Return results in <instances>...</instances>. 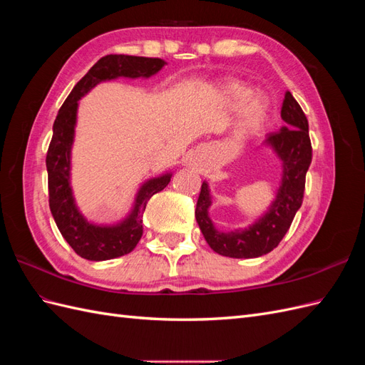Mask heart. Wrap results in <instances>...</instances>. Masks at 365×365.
Masks as SVG:
<instances>
[{
    "mask_svg": "<svg viewBox=\"0 0 365 365\" xmlns=\"http://www.w3.org/2000/svg\"><path fill=\"white\" fill-rule=\"evenodd\" d=\"M224 97L230 103H242L240 115L247 128H259L268 115V103L262 96L251 94L250 88L239 81L224 86Z\"/></svg>",
    "mask_w": 365,
    "mask_h": 365,
    "instance_id": "obj_1",
    "label": "heart"
}]
</instances>
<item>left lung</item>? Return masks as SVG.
I'll return each instance as SVG.
<instances>
[{
  "label": "left lung",
  "instance_id": "8db88e82",
  "mask_svg": "<svg viewBox=\"0 0 365 365\" xmlns=\"http://www.w3.org/2000/svg\"><path fill=\"white\" fill-rule=\"evenodd\" d=\"M282 118L286 126L264 138V143L277 152L283 161L282 185L268 213L256 224L244 231H217L208 217V207L212 204L208 185L207 182L201 185L195 216L207 244L217 254L235 259H252L268 254L280 244L303 204L306 172L312 161V145L307 118L289 91L284 94Z\"/></svg>",
  "mask_w": 365,
  "mask_h": 365
}]
</instances>
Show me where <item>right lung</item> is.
<instances>
[{
	"label": "right lung",
	"instance_id": "obj_1",
	"mask_svg": "<svg viewBox=\"0 0 365 365\" xmlns=\"http://www.w3.org/2000/svg\"><path fill=\"white\" fill-rule=\"evenodd\" d=\"M158 58L108 54L98 59L91 70L76 83L61 106L53 123V137L47 150L48 204L61 235L77 256L86 260H109L129 254L143 236V213L148 201L170 182V173L153 178L141 187L135 207L129 217L115 227H97L85 220L77 210L70 187V152L74 137L77 101L98 82L115 77H149L164 67Z\"/></svg>",
	"mask_w": 365,
	"mask_h": 365
}]
</instances>
